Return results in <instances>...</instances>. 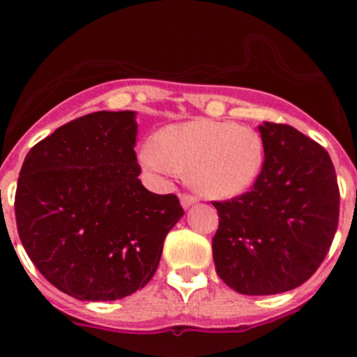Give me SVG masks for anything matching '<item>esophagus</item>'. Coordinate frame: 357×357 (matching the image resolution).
<instances>
[{"instance_id":"obj_1","label":"esophagus","mask_w":357,"mask_h":357,"mask_svg":"<svg viewBox=\"0 0 357 357\" xmlns=\"http://www.w3.org/2000/svg\"><path fill=\"white\" fill-rule=\"evenodd\" d=\"M195 202H197L195 197H192V195H181V207H183V208L192 207V205L195 204Z\"/></svg>"}]
</instances>
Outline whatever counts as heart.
I'll list each match as a JSON object with an SVG mask.
<instances>
[{
    "label": "heart",
    "mask_w": 357,
    "mask_h": 357,
    "mask_svg": "<svg viewBox=\"0 0 357 357\" xmlns=\"http://www.w3.org/2000/svg\"><path fill=\"white\" fill-rule=\"evenodd\" d=\"M142 162L158 176L185 172L205 199L229 200L248 192L264 167V142L255 129L208 119L162 128Z\"/></svg>",
    "instance_id": "obj_1"
}]
</instances>
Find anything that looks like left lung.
<instances>
[{
	"label": "left lung",
	"mask_w": 357,
	"mask_h": 357,
	"mask_svg": "<svg viewBox=\"0 0 357 357\" xmlns=\"http://www.w3.org/2000/svg\"><path fill=\"white\" fill-rule=\"evenodd\" d=\"M264 167L250 192L214 202L212 255L219 278L243 295H275L307 282L338 225L340 193L328 152L287 124L259 126Z\"/></svg>",
	"instance_id": "obj_1"
}]
</instances>
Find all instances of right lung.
<instances>
[{
    "label": "right lung",
    "instance_id": "add662e5",
    "mask_svg": "<svg viewBox=\"0 0 357 357\" xmlns=\"http://www.w3.org/2000/svg\"><path fill=\"white\" fill-rule=\"evenodd\" d=\"M136 112H93L31 149L20 169V242L43 276L79 301H117L155 275L176 195L138 179Z\"/></svg>",
    "mask_w": 357,
    "mask_h": 357
}]
</instances>
